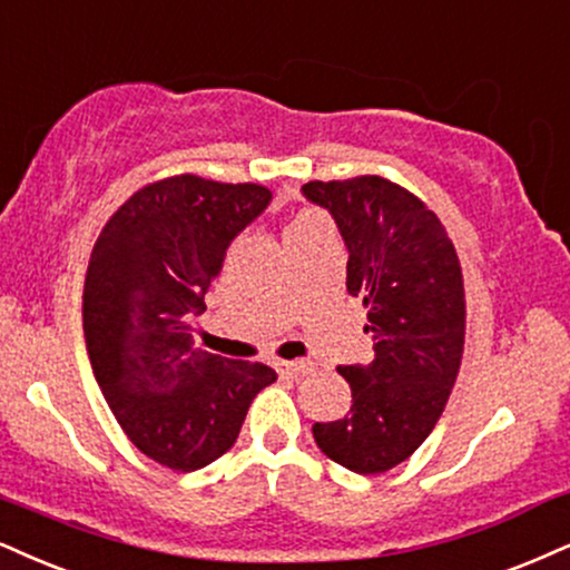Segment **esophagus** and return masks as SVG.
I'll list each match as a JSON object with an SVG mask.
<instances>
[{"mask_svg": "<svg viewBox=\"0 0 570 570\" xmlns=\"http://www.w3.org/2000/svg\"><path fill=\"white\" fill-rule=\"evenodd\" d=\"M274 367H277L279 375H293V377H298V375H306V372H312L314 364L301 360V362H277V364H274Z\"/></svg>", "mask_w": 570, "mask_h": 570, "instance_id": "esophagus-1", "label": "esophagus"}]
</instances>
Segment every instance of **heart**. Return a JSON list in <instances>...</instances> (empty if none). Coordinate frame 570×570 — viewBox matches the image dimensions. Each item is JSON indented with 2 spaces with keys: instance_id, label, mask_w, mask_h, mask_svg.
Segmentation results:
<instances>
[{
  "instance_id": "heart-1",
  "label": "heart",
  "mask_w": 570,
  "mask_h": 570,
  "mask_svg": "<svg viewBox=\"0 0 570 570\" xmlns=\"http://www.w3.org/2000/svg\"><path fill=\"white\" fill-rule=\"evenodd\" d=\"M320 219L317 216H312V214H304V216H298L296 222L291 224V227H287V232H285V237L287 235H296V232H304V229H312V227H320Z\"/></svg>"
}]
</instances>
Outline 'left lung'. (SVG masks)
Instances as JSON below:
<instances>
[{
	"instance_id": "obj_1",
	"label": "left lung",
	"mask_w": 570,
	"mask_h": 570,
	"mask_svg": "<svg viewBox=\"0 0 570 570\" xmlns=\"http://www.w3.org/2000/svg\"><path fill=\"white\" fill-rule=\"evenodd\" d=\"M304 198L335 219L346 287L367 306V364H343L351 410L314 423L330 460L372 475L404 462L433 431L465 343V287L452 240L425 203L383 177L308 181Z\"/></svg>"
}]
</instances>
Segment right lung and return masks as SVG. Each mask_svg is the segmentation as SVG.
Segmentation results:
<instances>
[{
  "label": "right lung",
  "instance_id": "obj_1",
  "mask_svg": "<svg viewBox=\"0 0 570 570\" xmlns=\"http://www.w3.org/2000/svg\"><path fill=\"white\" fill-rule=\"evenodd\" d=\"M262 185H222L181 174L131 195L97 237L83 285L91 370L118 425L139 452L193 473L240 435L266 364L193 346L189 320L240 232L264 214Z\"/></svg>",
  "mask_w": 570,
  "mask_h": 570
}]
</instances>
